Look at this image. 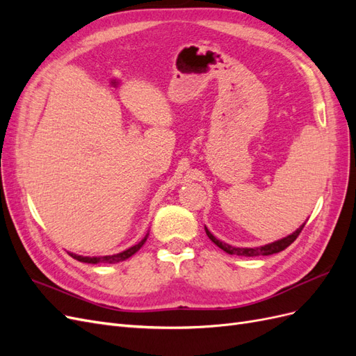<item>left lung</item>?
I'll return each instance as SVG.
<instances>
[{"label":"left lung","instance_id":"left-lung-1","mask_svg":"<svg viewBox=\"0 0 356 356\" xmlns=\"http://www.w3.org/2000/svg\"><path fill=\"white\" fill-rule=\"evenodd\" d=\"M305 224H306V222H305ZM305 224L300 225V229H297L293 234L286 236V238H284V239H279V241H276V242L267 243V245H263V246H255V248H236V246H232V245H229V243H224V242L218 241L207 227H204V232H207L208 238H209L215 245H217L218 248H221V250H222L224 252H227V254H230V255L258 257V255H272V254H277V252L284 251L285 248H288L291 243H293V242L298 238V234L301 233V230H303Z\"/></svg>","mask_w":356,"mask_h":356}]
</instances>
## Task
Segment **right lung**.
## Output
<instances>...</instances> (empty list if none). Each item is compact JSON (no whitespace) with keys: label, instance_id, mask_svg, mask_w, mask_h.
Listing matches in <instances>:
<instances>
[{"label":"right lung","instance_id":"add662e5","mask_svg":"<svg viewBox=\"0 0 356 356\" xmlns=\"http://www.w3.org/2000/svg\"><path fill=\"white\" fill-rule=\"evenodd\" d=\"M147 238H148V234H145V238H144L141 242H139V243H136V245L131 246V248H129V250H126V251H123V252H118V254H114V255H104V257H83V255H77V254H72V252H70V255H71L72 258H75V260L81 261V263H89V264H96V263H108V264H114V263H118V261H124V260H127L129 257H132L135 252H138L139 250H141V246L145 243Z\"/></svg>","mask_w":356,"mask_h":356}]
</instances>
